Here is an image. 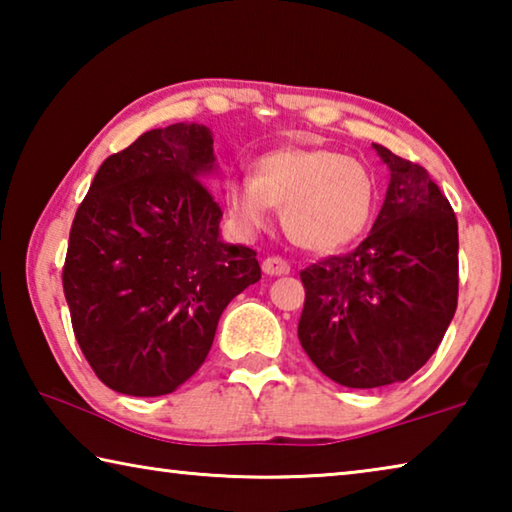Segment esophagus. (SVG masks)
<instances>
[{"mask_svg": "<svg viewBox=\"0 0 512 512\" xmlns=\"http://www.w3.org/2000/svg\"><path fill=\"white\" fill-rule=\"evenodd\" d=\"M262 268H264L266 275H287L291 271L289 262H287V259H282V257H266Z\"/></svg>", "mask_w": 512, "mask_h": 512, "instance_id": "1", "label": "esophagus"}]
</instances>
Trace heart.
<instances>
[{"label":"heart","instance_id":"heart-1","mask_svg":"<svg viewBox=\"0 0 512 512\" xmlns=\"http://www.w3.org/2000/svg\"><path fill=\"white\" fill-rule=\"evenodd\" d=\"M225 203L244 230H262L282 210V225L298 246L329 253L366 228L375 180L361 160L332 149H280L259 158L253 176L225 183Z\"/></svg>","mask_w":512,"mask_h":512}]
</instances>
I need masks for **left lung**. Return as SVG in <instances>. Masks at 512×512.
I'll list each match as a JSON object with an SVG mask.
<instances>
[{"label":"left lung","mask_w":512,"mask_h":512,"mask_svg":"<svg viewBox=\"0 0 512 512\" xmlns=\"http://www.w3.org/2000/svg\"><path fill=\"white\" fill-rule=\"evenodd\" d=\"M391 169L370 235L300 271L298 339L336 384L406 381L443 341L458 302V223L420 164L372 144Z\"/></svg>","instance_id":"8db88e82"}]
</instances>
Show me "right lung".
Instances as JSON below:
<instances>
[{"label": "right lung", "instance_id": "add662e5", "mask_svg": "<svg viewBox=\"0 0 512 512\" xmlns=\"http://www.w3.org/2000/svg\"><path fill=\"white\" fill-rule=\"evenodd\" d=\"M212 133L171 124L112 153L76 210L63 266L74 336L112 391L173 393L203 366L228 302L262 277L257 253L219 237L203 183Z\"/></svg>", "mask_w": 512, "mask_h": 512}]
</instances>
